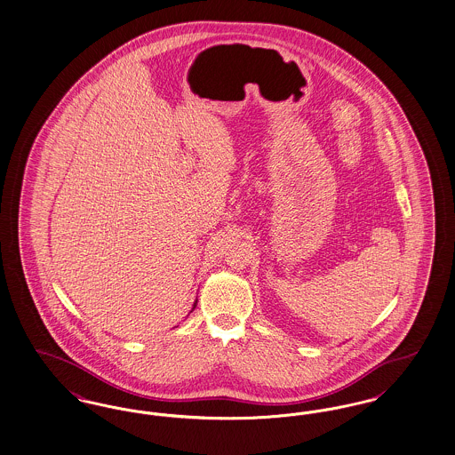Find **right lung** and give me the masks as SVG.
<instances>
[{
    "instance_id": "right-lung-1",
    "label": "right lung",
    "mask_w": 455,
    "mask_h": 455,
    "mask_svg": "<svg viewBox=\"0 0 455 455\" xmlns=\"http://www.w3.org/2000/svg\"><path fill=\"white\" fill-rule=\"evenodd\" d=\"M195 307H196V303H195ZM195 307H193V308H195Z\"/></svg>"
}]
</instances>
